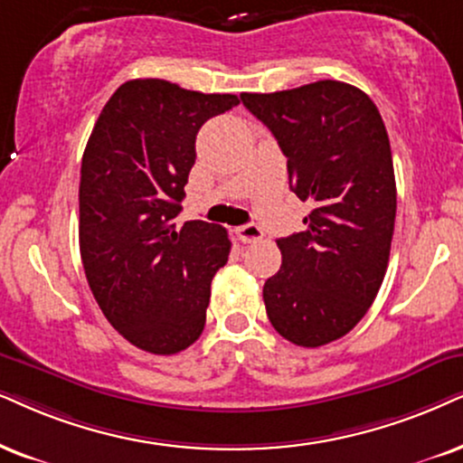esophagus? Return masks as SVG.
<instances>
[{
    "instance_id": "esophagus-1",
    "label": "esophagus",
    "mask_w": 463,
    "mask_h": 463,
    "mask_svg": "<svg viewBox=\"0 0 463 463\" xmlns=\"http://www.w3.org/2000/svg\"><path fill=\"white\" fill-rule=\"evenodd\" d=\"M262 235V228L256 226V224H245V226H239L237 228V237L241 239L243 243H254V241H260Z\"/></svg>"
}]
</instances>
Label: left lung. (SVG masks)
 Returning <instances> with one entry per match:
<instances>
[{
    "label": "left lung",
    "instance_id": "left-lung-1",
    "mask_svg": "<svg viewBox=\"0 0 463 463\" xmlns=\"http://www.w3.org/2000/svg\"><path fill=\"white\" fill-rule=\"evenodd\" d=\"M241 100L288 157L290 190L314 204L306 231L278 239L267 316L297 346H325L354 329L387 273L397 207L387 128L370 96L342 80Z\"/></svg>",
    "mask_w": 463,
    "mask_h": 463
}]
</instances>
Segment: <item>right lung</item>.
Wrapping results in <instances>:
<instances>
[{
  "instance_id": "1",
  "label": "right lung",
  "mask_w": 463,
  "mask_h": 463,
  "mask_svg": "<svg viewBox=\"0 0 463 463\" xmlns=\"http://www.w3.org/2000/svg\"><path fill=\"white\" fill-rule=\"evenodd\" d=\"M134 79L104 104L80 164L79 243L87 282L107 320L151 354H177L201 337L212 279L231 254L226 228L175 226L207 119L237 107Z\"/></svg>"
}]
</instances>
